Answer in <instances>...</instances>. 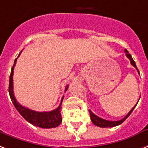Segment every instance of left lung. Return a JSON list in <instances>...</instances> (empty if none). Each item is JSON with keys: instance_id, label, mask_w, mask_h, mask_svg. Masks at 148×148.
Wrapping results in <instances>:
<instances>
[{"instance_id": "1", "label": "left lung", "mask_w": 148, "mask_h": 148, "mask_svg": "<svg viewBox=\"0 0 148 148\" xmlns=\"http://www.w3.org/2000/svg\"><path fill=\"white\" fill-rule=\"evenodd\" d=\"M125 55H126L127 58L129 59V60H130V63H131V64H132L134 67H135L136 70H137V71H138L139 73V71L138 69H137V67H136V65L135 63V61L132 60V56L129 53V52L127 51L126 49H125ZM140 74V73H139ZM137 104V103H136ZM136 104L133 107V108L130 110V111L129 112V113L127 114V115L125 117V118H123L122 119H121V120H119V121H108V120H105V119H101V118H99V117H98V116H96V114H94L92 111H91L90 110H89V114H90V118H91V120H92V123H93L95 125H96V126H99V127H101V128H109V127H114V126H117V125H119L121 124L123 121L125 120V119L129 117V116L130 115V114L132 113V110H133V109L135 108V107L136 106Z\"/></svg>"}]
</instances>
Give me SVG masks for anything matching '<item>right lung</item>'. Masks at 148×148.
Listing matches in <instances>:
<instances>
[{"mask_svg":"<svg viewBox=\"0 0 148 148\" xmlns=\"http://www.w3.org/2000/svg\"><path fill=\"white\" fill-rule=\"evenodd\" d=\"M18 56H19V55H18ZM16 61H17V58L15 60L12 68V71H11L9 77V87H8L10 98L12 99V102L15 106V108L18 110V113L23 117L24 119H26L30 124L40 127V128H43V129H51V128L57 127L62 122L60 108H61V104H62L64 96H63V98L61 99L60 106L56 109H55L52 111L38 112V111L30 110L29 108H25L21 104H19L16 100L15 95H14V91H13V73H14V67L16 66ZM67 88H68V85L66 86L65 91L67 90Z\"/></svg>","mask_w":148,"mask_h":148,"instance_id":"1","label":"right lung"}]
</instances>
